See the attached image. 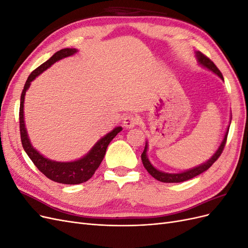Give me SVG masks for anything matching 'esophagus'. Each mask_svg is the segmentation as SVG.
<instances>
[{"instance_id": "1", "label": "esophagus", "mask_w": 248, "mask_h": 248, "mask_svg": "<svg viewBox=\"0 0 248 248\" xmlns=\"http://www.w3.org/2000/svg\"><path fill=\"white\" fill-rule=\"evenodd\" d=\"M139 123V119L136 116H132V115H127L124 117L123 119V126L127 129H130L133 128L134 126Z\"/></svg>"}]
</instances>
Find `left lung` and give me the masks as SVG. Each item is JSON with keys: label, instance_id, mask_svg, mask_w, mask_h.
Wrapping results in <instances>:
<instances>
[{"label": "left lung", "instance_id": "1", "mask_svg": "<svg viewBox=\"0 0 248 248\" xmlns=\"http://www.w3.org/2000/svg\"><path fill=\"white\" fill-rule=\"evenodd\" d=\"M194 54H196V58H197V61L198 64L202 67H204V68L210 70L211 72H213L214 74H216L217 77H218L221 80H223V77L221 72L218 70V68L215 66V64L210 60L209 58H207L206 56H204L202 54L201 51L196 50L194 51ZM232 116V115H231ZM231 120L232 117L230 118V123L228 128L226 130V133H224L223 139L220 142V145L217 148V150L215 151V153L210 157V158L202 162V164H199V166L194 167L192 169L189 170H186L183 171H179V172H166V171H162L158 169H156L153 164L151 163V161L149 160L148 158V140H146V146L144 149V152L141 153V161L142 164H144L145 169L148 170V172L152 177H154L156 180H158L160 182H164V183H180V182H184L187 181V180L192 179L194 177H197L198 175L202 174V172H204L205 170H207L210 167L212 166V164L217 160V158L220 156L222 150L224 148V145H226V141H227V138H228V133H229V129H230V125H231Z\"/></svg>", "mask_w": 248, "mask_h": 248}]
</instances>
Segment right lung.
Returning <instances> with one entry per match:
<instances>
[{
  "mask_svg": "<svg viewBox=\"0 0 248 248\" xmlns=\"http://www.w3.org/2000/svg\"><path fill=\"white\" fill-rule=\"evenodd\" d=\"M78 51V50L77 48H63L52 55V57H50L46 62L41 64L38 68H36L30 74L20 96L19 128L22 147H24L28 156L31 158L33 163L42 174L46 175L48 179L52 180V181L62 184H80L88 181L94 175L95 170L99 168L101 161L103 160V157L106 155L107 148L111 140L120 131H122L121 126L116 127L110 132L107 133L106 136L97 140L96 144L87 154L80 157V158L72 161H56L49 159L33 147L31 140L29 138L25 123L24 107L26 92L29 90L30 86H31V82L37 77H39L42 72L48 69L51 65H54L56 62L60 61V60L76 55Z\"/></svg>",
  "mask_w": 248,
  "mask_h": 248,
  "instance_id": "add662e5",
  "label": "right lung"
}]
</instances>
